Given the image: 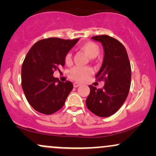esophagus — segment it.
<instances>
[{
	"instance_id": "obj_1",
	"label": "esophagus",
	"mask_w": 156,
	"mask_h": 156,
	"mask_svg": "<svg viewBox=\"0 0 156 156\" xmlns=\"http://www.w3.org/2000/svg\"><path fill=\"white\" fill-rule=\"evenodd\" d=\"M80 85V83H73V87H75V88H77V87H78Z\"/></svg>"
}]
</instances>
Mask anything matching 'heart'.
Segmentation results:
<instances>
[{"label":"heart","instance_id":"1","mask_svg":"<svg viewBox=\"0 0 156 156\" xmlns=\"http://www.w3.org/2000/svg\"><path fill=\"white\" fill-rule=\"evenodd\" d=\"M80 49L83 51L89 58H95L101 51V48L95 42L89 41L80 45ZM64 63L69 64L72 62V54L67 53L64 55ZM92 74V69L89 67H73L68 73V76L71 79L76 81H83Z\"/></svg>","mask_w":156,"mask_h":156}]
</instances>
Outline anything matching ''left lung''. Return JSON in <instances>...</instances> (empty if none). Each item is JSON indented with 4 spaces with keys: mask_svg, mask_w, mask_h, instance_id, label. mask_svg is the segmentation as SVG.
I'll list each match as a JSON object with an SVG mask.
<instances>
[{
    "mask_svg": "<svg viewBox=\"0 0 156 156\" xmlns=\"http://www.w3.org/2000/svg\"><path fill=\"white\" fill-rule=\"evenodd\" d=\"M92 38L101 42L104 58L96 80L105 81L102 89L89 85L90 93L86 105L91 112L101 117L112 116L122 105L129 93L131 68L126 49L117 39L108 35Z\"/></svg>",
    "mask_w": 156,
    "mask_h": 156,
    "instance_id": "1",
    "label": "left lung"
}]
</instances>
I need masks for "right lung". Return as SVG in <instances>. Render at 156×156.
I'll use <instances>...</instances> for the list:
<instances>
[{"mask_svg":"<svg viewBox=\"0 0 156 156\" xmlns=\"http://www.w3.org/2000/svg\"><path fill=\"white\" fill-rule=\"evenodd\" d=\"M78 39H41L27 53L22 65L21 83L27 101L37 112L49 115L63 107L73 84L69 80L61 82L53 75L64 67V55Z\"/></svg>","mask_w":156,"mask_h":156,"instance_id":"add662e5","label":"right lung"}]
</instances>
